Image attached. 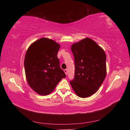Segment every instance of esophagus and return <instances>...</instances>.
Segmentation results:
<instances>
[{"label": "esophagus", "mask_w": 130, "mask_h": 130, "mask_svg": "<svg viewBox=\"0 0 130 130\" xmlns=\"http://www.w3.org/2000/svg\"><path fill=\"white\" fill-rule=\"evenodd\" d=\"M63 71H64V72H65V73L66 75H67V72H68L67 69H64V70H63Z\"/></svg>", "instance_id": "obj_1"}]
</instances>
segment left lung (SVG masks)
<instances>
[{"instance_id": "left-lung-1", "label": "left lung", "mask_w": 130, "mask_h": 130, "mask_svg": "<svg viewBox=\"0 0 130 130\" xmlns=\"http://www.w3.org/2000/svg\"><path fill=\"white\" fill-rule=\"evenodd\" d=\"M71 50L75 74L70 84L78 97L88 98L98 91L105 78L106 54L96 42L89 38L72 44Z\"/></svg>"}]
</instances>
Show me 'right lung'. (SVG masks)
Masks as SVG:
<instances>
[{"mask_svg":"<svg viewBox=\"0 0 130 130\" xmlns=\"http://www.w3.org/2000/svg\"><path fill=\"white\" fill-rule=\"evenodd\" d=\"M60 45L54 40L42 38L28 47L24 66L29 86L40 95H47L66 77L60 67L57 53Z\"/></svg>","mask_w":130,"mask_h":130,"instance_id":"1","label":"right lung"}]
</instances>
